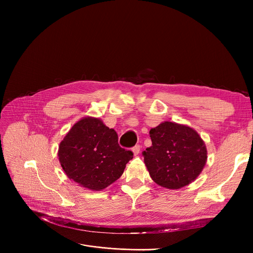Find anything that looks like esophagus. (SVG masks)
<instances>
[{
  "label": "esophagus",
  "mask_w": 253,
  "mask_h": 253,
  "mask_svg": "<svg viewBox=\"0 0 253 253\" xmlns=\"http://www.w3.org/2000/svg\"><path fill=\"white\" fill-rule=\"evenodd\" d=\"M132 151H133V153H134V155H135V156H136V155H138V154H139V152H140V145H139V144L135 145V147L132 149Z\"/></svg>",
  "instance_id": "1"
}]
</instances>
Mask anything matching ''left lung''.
Listing matches in <instances>:
<instances>
[{"label":"left lung","instance_id":"obj_1","mask_svg":"<svg viewBox=\"0 0 253 253\" xmlns=\"http://www.w3.org/2000/svg\"><path fill=\"white\" fill-rule=\"evenodd\" d=\"M152 145L142 152L152 179L168 189L193 181L205 167L206 145L193 128L163 122L150 129Z\"/></svg>","mask_w":253,"mask_h":253}]
</instances>
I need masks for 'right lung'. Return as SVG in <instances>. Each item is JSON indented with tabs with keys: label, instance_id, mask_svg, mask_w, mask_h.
<instances>
[{
	"label": "right lung",
	"instance_id": "obj_1",
	"mask_svg": "<svg viewBox=\"0 0 253 253\" xmlns=\"http://www.w3.org/2000/svg\"><path fill=\"white\" fill-rule=\"evenodd\" d=\"M59 160L68 178L100 191L116 181L133 158L121 148L116 131L98 118H83L70 129L59 147Z\"/></svg>",
	"mask_w": 253,
	"mask_h": 253
}]
</instances>
